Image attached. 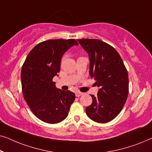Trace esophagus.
<instances>
[{
  "label": "esophagus",
  "mask_w": 152,
  "mask_h": 152,
  "mask_svg": "<svg viewBox=\"0 0 152 152\" xmlns=\"http://www.w3.org/2000/svg\"><path fill=\"white\" fill-rule=\"evenodd\" d=\"M84 94V93H82V92H80V91H77V92H76L75 93V95H76V97H80V96H82V95Z\"/></svg>",
  "instance_id": "1"
}]
</instances>
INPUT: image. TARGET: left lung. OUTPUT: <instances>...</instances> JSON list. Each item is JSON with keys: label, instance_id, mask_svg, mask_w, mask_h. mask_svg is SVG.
Segmentation results:
<instances>
[{"label": "left lung", "instance_id": "obj_1", "mask_svg": "<svg viewBox=\"0 0 152 152\" xmlns=\"http://www.w3.org/2000/svg\"><path fill=\"white\" fill-rule=\"evenodd\" d=\"M77 41L88 54L90 76L99 89L93 102L86 108L88 118L99 123L113 120L122 111L129 94L128 72L116 50L99 39Z\"/></svg>", "mask_w": 152, "mask_h": 152}]
</instances>
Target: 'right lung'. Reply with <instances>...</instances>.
<instances>
[{"label": "right lung", "instance_id": "1", "mask_svg": "<svg viewBox=\"0 0 152 152\" xmlns=\"http://www.w3.org/2000/svg\"><path fill=\"white\" fill-rule=\"evenodd\" d=\"M78 45L75 39H50L37 44L27 56L22 66L21 84L24 99L41 121L56 124L68 116L75 95L57 88L53 79L60 70L65 52Z\"/></svg>", "mask_w": 152, "mask_h": 152}]
</instances>
